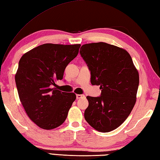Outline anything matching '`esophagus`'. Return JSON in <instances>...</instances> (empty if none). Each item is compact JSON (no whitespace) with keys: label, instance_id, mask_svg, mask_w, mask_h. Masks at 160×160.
<instances>
[{"label":"esophagus","instance_id":"34e87169","mask_svg":"<svg viewBox=\"0 0 160 160\" xmlns=\"http://www.w3.org/2000/svg\"><path fill=\"white\" fill-rule=\"evenodd\" d=\"M84 97H85V96L83 95V94H77V95H76V98H77V99L82 98H84Z\"/></svg>","mask_w":160,"mask_h":160}]
</instances>
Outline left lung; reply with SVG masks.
<instances>
[{
	"instance_id": "left-lung-1",
	"label": "left lung",
	"mask_w": 160,
	"mask_h": 160,
	"mask_svg": "<svg viewBox=\"0 0 160 160\" xmlns=\"http://www.w3.org/2000/svg\"><path fill=\"white\" fill-rule=\"evenodd\" d=\"M80 53L91 72V83L101 89L100 96H87L89 106L84 118L99 132H110L132 110L139 82L138 71L126 50L107 43L84 44Z\"/></svg>"
}]
</instances>
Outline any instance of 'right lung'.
<instances>
[{"mask_svg":"<svg viewBox=\"0 0 160 160\" xmlns=\"http://www.w3.org/2000/svg\"><path fill=\"white\" fill-rule=\"evenodd\" d=\"M80 44L45 43L22 56L15 75L18 96L26 114L41 128L51 130L64 123L76 98L73 93L55 88Z\"/></svg>","mask_w":160,"mask_h":160,"instance_id":"1","label":"right lung"}]
</instances>
